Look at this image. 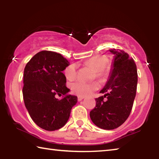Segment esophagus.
<instances>
[{
  "label": "esophagus",
  "instance_id": "esophagus-1",
  "mask_svg": "<svg viewBox=\"0 0 159 159\" xmlns=\"http://www.w3.org/2000/svg\"><path fill=\"white\" fill-rule=\"evenodd\" d=\"M83 99H84V97L83 96H78V100L81 101Z\"/></svg>",
  "mask_w": 159,
  "mask_h": 159
}]
</instances>
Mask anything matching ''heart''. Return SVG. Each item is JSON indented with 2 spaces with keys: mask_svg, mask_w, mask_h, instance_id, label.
<instances>
[{
  "mask_svg": "<svg viewBox=\"0 0 159 159\" xmlns=\"http://www.w3.org/2000/svg\"><path fill=\"white\" fill-rule=\"evenodd\" d=\"M109 60L106 56L98 55L94 56L84 61L85 65L89 66L94 69L95 74L94 78H96L100 83H104L108 80L111 73L108 66ZM64 75L67 79L74 80L77 76V66L75 64H71L64 69ZM98 88V83L84 82L82 80H77L71 84L72 93L79 96H87L90 95L93 91Z\"/></svg>",
  "mask_w": 159,
  "mask_h": 159,
  "instance_id": "b5f03b06",
  "label": "heart"
}]
</instances>
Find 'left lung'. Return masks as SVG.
Masks as SVG:
<instances>
[{
	"instance_id": "left-lung-1",
	"label": "left lung",
	"mask_w": 159,
	"mask_h": 159,
	"mask_svg": "<svg viewBox=\"0 0 159 159\" xmlns=\"http://www.w3.org/2000/svg\"><path fill=\"white\" fill-rule=\"evenodd\" d=\"M114 55L113 69L108 82L95 99L96 105L90 112L92 121L104 130L121 125L130 114L138 84L137 66L133 58L120 49H111Z\"/></svg>"
}]
</instances>
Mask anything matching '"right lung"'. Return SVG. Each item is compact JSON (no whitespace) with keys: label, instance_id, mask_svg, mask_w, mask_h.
<instances>
[{"label":"right lung","instance_id":"obj_1","mask_svg":"<svg viewBox=\"0 0 159 159\" xmlns=\"http://www.w3.org/2000/svg\"><path fill=\"white\" fill-rule=\"evenodd\" d=\"M69 61L61 54L43 50L26 64L24 71L23 98L32 120L44 130H58L66 124L77 97L66 95L69 89L62 71Z\"/></svg>","mask_w":159,"mask_h":159}]
</instances>
